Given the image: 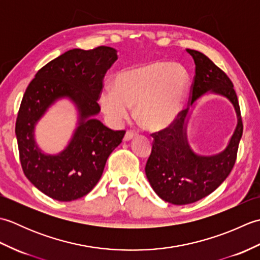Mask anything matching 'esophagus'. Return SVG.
I'll return each mask as SVG.
<instances>
[{
  "label": "esophagus",
  "instance_id": "obj_1",
  "mask_svg": "<svg viewBox=\"0 0 260 260\" xmlns=\"http://www.w3.org/2000/svg\"><path fill=\"white\" fill-rule=\"evenodd\" d=\"M135 136H136V134L134 133V132H132V131H127V132H126V134H125V136H124V141H125V142H128V141H131V140H133Z\"/></svg>",
  "mask_w": 260,
  "mask_h": 260
}]
</instances>
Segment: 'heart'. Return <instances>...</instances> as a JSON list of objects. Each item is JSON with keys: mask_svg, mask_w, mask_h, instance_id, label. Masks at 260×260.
<instances>
[{"mask_svg": "<svg viewBox=\"0 0 260 260\" xmlns=\"http://www.w3.org/2000/svg\"><path fill=\"white\" fill-rule=\"evenodd\" d=\"M189 88V75L179 64L155 61L121 70L98 104L110 124L120 125L128 117L132 105L134 117L150 131L168 128L178 119Z\"/></svg>", "mask_w": 260, "mask_h": 260, "instance_id": "1", "label": "heart"}]
</instances>
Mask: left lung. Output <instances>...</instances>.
Listing matches in <instances>:
<instances>
[{
	"mask_svg": "<svg viewBox=\"0 0 260 260\" xmlns=\"http://www.w3.org/2000/svg\"><path fill=\"white\" fill-rule=\"evenodd\" d=\"M186 52L196 63L191 108L183 110L168 129L152 135L154 144L145 167L152 189L162 200L176 206L201 200L227 179L235 165L242 136L240 108L233 82L203 53L191 49H186ZM208 94L228 99L237 115L236 128L228 146L213 156L194 152L187 139V124L192 109L199 99Z\"/></svg>",
	"mask_w": 260,
	"mask_h": 260,
	"instance_id": "8db88e82",
	"label": "left lung"
}]
</instances>
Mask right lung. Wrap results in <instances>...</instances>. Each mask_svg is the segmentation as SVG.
Listing matches in <instances>:
<instances>
[{
  "label": "right lung",
  "instance_id": "1",
  "mask_svg": "<svg viewBox=\"0 0 260 260\" xmlns=\"http://www.w3.org/2000/svg\"><path fill=\"white\" fill-rule=\"evenodd\" d=\"M117 59L110 47L73 49L39 70L22 98L15 124L22 169L38 190L54 200L74 201L89 193L123 140L125 131L110 129L96 118L104 77ZM62 99L74 105L76 128L62 151L48 154L37 145L35 127Z\"/></svg>",
  "mask_w": 260,
  "mask_h": 260
}]
</instances>
